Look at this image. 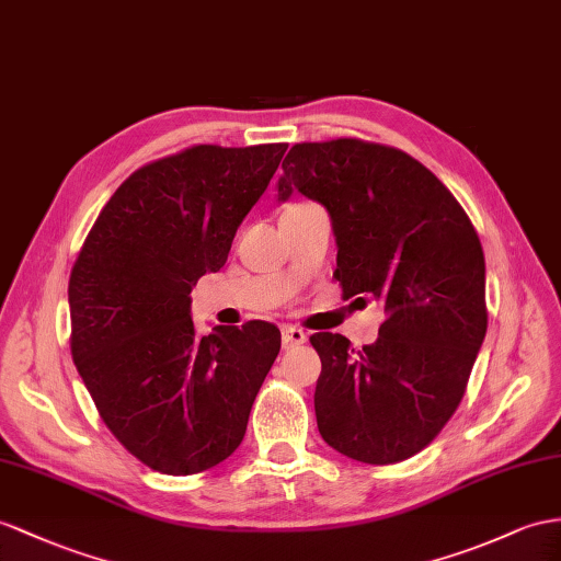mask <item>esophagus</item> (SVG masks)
I'll list each match as a JSON object with an SVG mask.
<instances>
[{"label": "esophagus", "instance_id": "esophagus-1", "mask_svg": "<svg viewBox=\"0 0 561 561\" xmlns=\"http://www.w3.org/2000/svg\"><path fill=\"white\" fill-rule=\"evenodd\" d=\"M308 341V334L304 332V329H298V327H282V346L289 351V348H296V346H300V343H306Z\"/></svg>", "mask_w": 561, "mask_h": 561}]
</instances>
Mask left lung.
Listing matches in <instances>:
<instances>
[{
  "mask_svg": "<svg viewBox=\"0 0 561 561\" xmlns=\"http://www.w3.org/2000/svg\"><path fill=\"white\" fill-rule=\"evenodd\" d=\"M282 170L279 201L298 190L332 215L343 298H377L386 312L363 351L341 334L310 336L320 434L367 465L417 455L462 403L485 336L477 229L434 172L386 144H294Z\"/></svg>",
  "mask_w": 561,
  "mask_h": 561,
  "instance_id": "1",
  "label": "left lung"
}]
</instances>
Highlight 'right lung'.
Wrapping results in <instances>:
<instances>
[{
  "mask_svg": "<svg viewBox=\"0 0 561 561\" xmlns=\"http://www.w3.org/2000/svg\"><path fill=\"white\" fill-rule=\"evenodd\" d=\"M289 144H196L135 170L70 270V355L108 431L153 471H206L247 434L282 346L251 320L198 336L190 306L218 272Z\"/></svg>",
  "mask_w": 561,
  "mask_h": 561,
  "instance_id": "add662e5",
  "label": "right lung"
}]
</instances>
